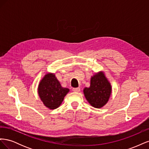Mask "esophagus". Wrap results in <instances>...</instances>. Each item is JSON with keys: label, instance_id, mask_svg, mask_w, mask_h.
Listing matches in <instances>:
<instances>
[{"label": "esophagus", "instance_id": "esophagus-1", "mask_svg": "<svg viewBox=\"0 0 149 149\" xmlns=\"http://www.w3.org/2000/svg\"><path fill=\"white\" fill-rule=\"evenodd\" d=\"M73 91L74 92H79L80 91V88H73Z\"/></svg>", "mask_w": 149, "mask_h": 149}]
</instances>
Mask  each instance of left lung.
<instances>
[{"mask_svg": "<svg viewBox=\"0 0 149 149\" xmlns=\"http://www.w3.org/2000/svg\"><path fill=\"white\" fill-rule=\"evenodd\" d=\"M111 86L102 72L94 75L89 88L83 90L84 96L92 106L101 108L107 102L111 94Z\"/></svg>", "mask_w": 149, "mask_h": 149, "instance_id": "left-lung-1", "label": "left lung"}]
</instances>
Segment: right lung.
<instances>
[{
    "label": "right lung",
    "mask_w": 149,
    "mask_h": 149,
    "mask_svg": "<svg viewBox=\"0 0 149 149\" xmlns=\"http://www.w3.org/2000/svg\"><path fill=\"white\" fill-rule=\"evenodd\" d=\"M69 91V89L61 86L53 73L45 76L39 83L38 88L40 99L45 106L50 109L59 107Z\"/></svg>",
    "instance_id": "add662e5"
}]
</instances>
